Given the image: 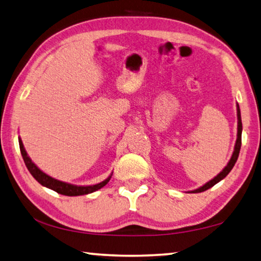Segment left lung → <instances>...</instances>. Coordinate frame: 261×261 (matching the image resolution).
Masks as SVG:
<instances>
[{"label": "left lung", "mask_w": 261, "mask_h": 261, "mask_svg": "<svg viewBox=\"0 0 261 261\" xmlns=\"http://www.w3.org/2000/svg\"><path fill=\"white\" fill-rule=\"evenodd\" d=\"M241 134H242V121H241V114H240V108H239L238 106V138H237V143H236V147H234V152H233V155L231 158L230 162L227 163V166L223 169V171L220 172L219 174L216 175V177L211 180V181L207 182L206 185H204L203 187H200L198 189H196L194 191H191V193H201V191H205L207 189H210L213 186L216 185L219 181L223 178H225L226 175L228 174V172L231 171L232 168L234 167V164L238 160V156H239V153H240V148H241Z\"/></svg>", "instance_id": "1"}]
</instances>
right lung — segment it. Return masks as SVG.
Returning a JSON list of instances; mask_svg holds the SVG:
<instances>
[{"instance_id":"right-lung-1","label":"right lung","mask_w":261,"mask_h":261,"mask_svg":"<svg viewBox=\"0 0 261 261\" xmlns=\"http://www.w3.org/2000/svg\"><path fill=\"white\" fill-rule=\"evenodd\" d=\"M19 145H20V151H21V155L23 158V161L25 163V167L28 168L29 172L33 174V177L38 181L40 185L45 186L47 188H50L56 193L61 194V195H65V196H80V195H87L90 193H93V191L98 190L100 188H102L103 186L108 184L111 177L108 179H106L105 181L100 182L98 185H93V186H86V187H82V186H74L70 185L66 182H62L60 180H56L54 178L49 177L46 173L41 171L40 169L36 167V164L30 160V158L27 155V152L23 147L22 142L19 140Z\"/></svg>"}]
</instances>
